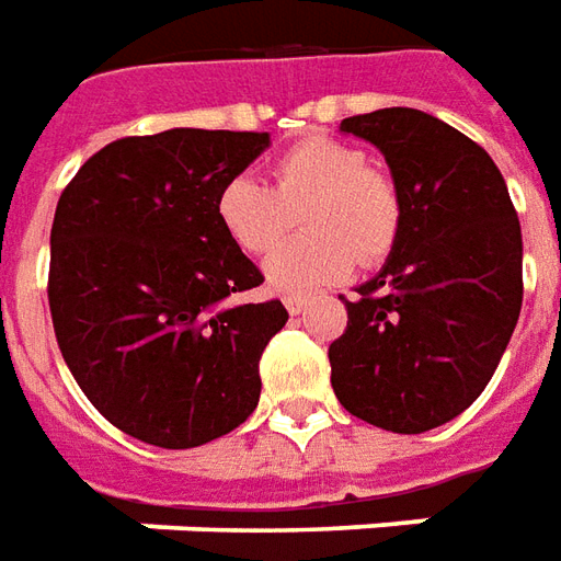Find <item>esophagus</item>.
Masks as SVG:
<instances>
[{"label": "esophagus", "mask_w": 561, "mask_h": 561, "mask_svg": "<svg viewBox=\"0 0 561 561\" xmlns=\"http://www.w3.org/2000/svg\"><path fill=\"white\" fill-rule=\"evenodd\" d=\"M284 308H287L289 313L308 311V299H305V296H284Z\"/></svg>", "instance_id": "1"}]
</instances>
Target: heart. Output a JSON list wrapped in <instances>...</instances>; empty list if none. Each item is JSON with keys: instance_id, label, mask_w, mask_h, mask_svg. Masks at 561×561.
I'll return each mask as SVG.
<instances>
[{"instance_id": "obj_1", "label": "heart", "mask_w": 561, "mask_h": 561, "mask_svg": "<svg viewBox=\"0 0 561 561\" xmlns=\"http://www.w3.org/2000/svg\"><path fill=\"white\" fill-rule=\"evenodd\" d=\"M214 210L226 238L250 256L272 250L301 210L308 236L280 244L262 265L265 284L287 296L337 284L356 262H383L401 229L396 184L368 165L359 147L323 135L274 162V186L253 174L229 178Z\"/></svg>"}]
</instances>
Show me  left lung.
Listing matches in <instances>:
<instances>
[{"label": "left lung", "instance_id": "1", "mask_svg": "<svg viewBox=\"0 0 561 561\" xmlns=\"http://www.w3.org/2000/svg\"><path fill=\"white\" fill-rule=\"evenodd\" d=\"M337 129L383 153L401 229L344 301L332 389L365 423L420 435L462 414L502 363L523 305L519 220L490 153L426 111L380 108Z\"/></svg>", "mask_w": 561, "mask_h": 561}]
</instances>
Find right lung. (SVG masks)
<instances>
[{"mask_svg": "<svg viewBox=\"0 0 561 561\" xmlns=\"http://www.w3.org/2000/svg\"><path fill=\"white\" fill-rule=\"evenodd\" d=\"M268 145L186 126L121 138L59 196L47 280L59 351L99 414L145 444L198 447L256 411L260 356L289 313L232 301L262 274L214 205Z\"/></svg>", "mask_w": 561, "mask_h": 561, "instance_id": "1", "label": "right lung"}]
</instances>
